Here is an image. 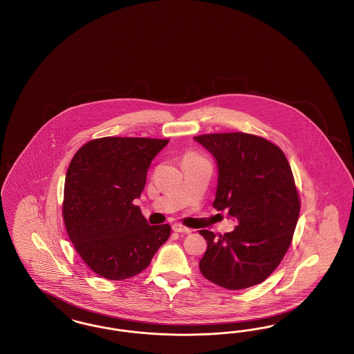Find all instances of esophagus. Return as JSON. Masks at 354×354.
I'll return each mask as SVG.
<instances>
[{
  "instance_id": "obj_1",
  "label": "esophagus",
  "mask_w": 354,
  "mask_h": 354,
  "mask_svg": "<svg viewBox=\"0 0 354 354\" xmlns=\"http://www.w3.org/2000/svg\"><path fill=\"white\" fill-rule=\"evenodd\" d=\"M172 230H174L175 232H183V234H189V232L192 231V230L187 228V227L179 224V223H174V224H172Z\"/></svg>"
}]
</instances>
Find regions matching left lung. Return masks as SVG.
Here are the masks:
<instances>
[{
  "label": "left lung",
  "instance_id": "8db88e82",
  "mask_svg": "<svg viewBox=\"0 0 354 354\" xmlns=\"http://www.w3.org/2000/svg\"><path fill=\"white\" fill-rule=\"evenodd\" d=\"M218 165L214 207L237 221L232 232L207 241L199 268L225 289L260 284L277 268L295 232L300 201L284 152L264 138L244 133L194 138Z\"/></svg>",
  "mask_w": 354,
  "mask_h": 354
}]
</instances>
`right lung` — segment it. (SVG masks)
<instances>
[{
    "mask_svg": "<svg viewBox=\"0 0 354 354\" xmlns=\"http://www.w3.org/2000/svg\"><path fill=\"white\" fill-rule=\"evenodd\" d=\"M167 139L106 136L87 142L68 165L64 220L86 266L109 280L146 270L167 241L169 224L150 225L134 201Z\"/></svg>",
    "mask_w": 354,
    "mask_h": 354,
    "instance_id": "add662e5",
    "label": "right lung"
}]
</instances>
